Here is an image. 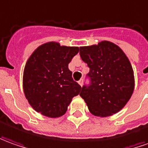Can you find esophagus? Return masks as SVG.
I'll return each mask as SVG.
<instances>
[{"instance_id": "1", "label": "esophagus", "mask_w": 148, "mask_h": 148, "mask_svg": "<svg viewBox=\"0 0 148 148\" xmlns=\"http://www.w3.org/2000/svg\"><path fill=\"white\" fill-rule=\"evenodd\" d=\"M78 82V84H79L80 86H82V79H80V80H79Z\"/></svg>"}]
</instances>
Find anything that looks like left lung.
<instances>
[{
    "instance_id": "1",
    "label": "left lung",
    "mask_w": 148,
    "mask_h": 148,
    "mask_svg": "<svg viewBox=\"0 0 148 148\" xmlns=\"http://www.w3.org/2000/svg\"><path fill=\"white\" fill-rule=\"evenodd\" d=\"M80 57L90 68L91 85L80 96L94 116L106 117L121 111L134 90V75L128 57L119 46L103 40L80 47Z\"/></svg>"
}]
</instances>
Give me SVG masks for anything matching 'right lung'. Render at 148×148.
Wrapping results in <instances>:
<instances>
[{
	"label": "right lung",
	"instance_id": "obj_1",
	"mask_svg": "<svg viewBox=\"0 0 148 148\" xmlns=\"http://www.w3.org/2000/svg\"><path fill=\"white\" fill-rule=\"evenodd\" d=\"M78 47L48 42L39 46L24 68L23 87L28 103L37 112L55 118L63 116L82 87L72 78L68 65Z\"/></svg>",
	"mask_w": 148,
	"mask_h": 148
}]
</instances>
